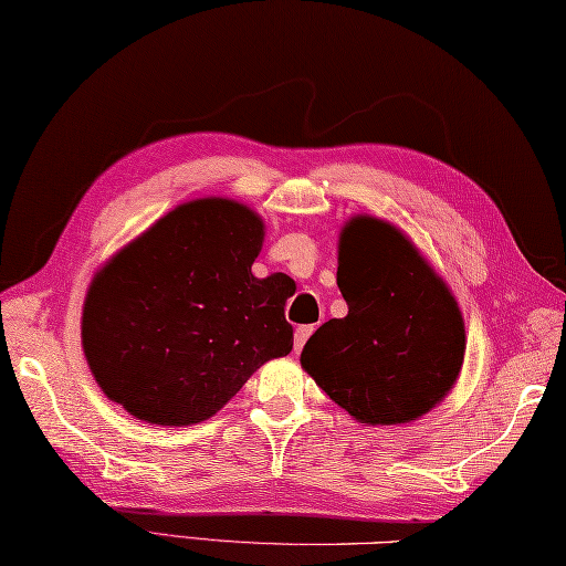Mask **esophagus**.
<instances>
[{"label":"esophagus","mask_w":566,"mask_h":566,"mask_svg":"<svg viewBox=\"0 0 566 566\" xmlns=\"http://www.w3.org/2000/svg\"><path fill=\"white\" fill-rule=\"evenodd\" d=\"M313 325H303V327H297L295 329V339H293V347H295V355H297V352H301L303 349V345L307 343V337H311L313 335Z\"/></svg>","instance_id":"1"}]
</instances>
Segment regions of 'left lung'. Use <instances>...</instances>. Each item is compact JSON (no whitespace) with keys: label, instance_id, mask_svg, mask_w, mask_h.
Listing matches in <instances>:
<instances>
[{"label":"left lung","instance_id":"obj_1","mask_svg":"<svg viewBox=\"0 0 566 566\" xmlns=\"http://www.w3.org/2000/svg\"><path fill=\"white\" fill-rule=\"evenodd\" d=\"M347 315L315 329L301 365L337 407L365 426L421 419L461 375L465 323L413 241L391 221L357 214L337 241Z\"/></svg>","mask_w":566,"mask_h":566}]
</instances>
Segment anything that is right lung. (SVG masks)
Returning <instances> with one entry per match:
<instances>
[{
    "mask_svg": "<svg viewBox=\"0 0 566 566\" xmlns=\"http://www.w3.org/2000/svg\"><path fill=\"white\" fill-rule=\"evenodd\" d=\"M261 214L201 197L115 251L88 285L81 345L105 397L157 426L207 421L255 369L293 349V279H255Z\"/></svg>",
    "mask_w": 566,
    "mask_h": 566,
    "instance_id": "obj_1",
    "label": "right lung"
}]
</instances>
